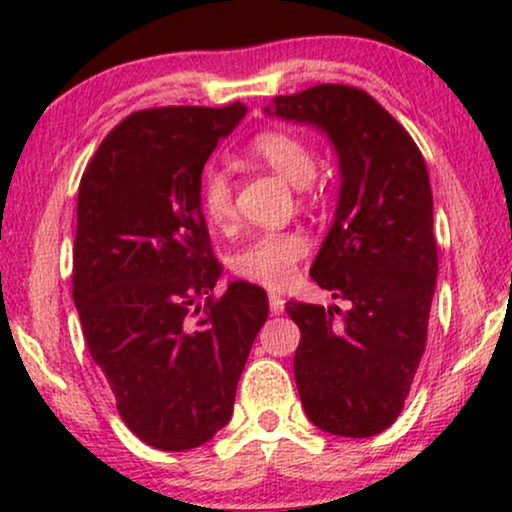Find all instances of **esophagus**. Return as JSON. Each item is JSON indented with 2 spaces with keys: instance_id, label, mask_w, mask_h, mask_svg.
Listing matches in <instances>:
<instances>
[{
  "instance_id": "1",
  "label": "esophagus",
  "mask_w": 512,
  "mask_h": 512,
  "mask_svg": "<svg viewBox=\"0 0 512 512\" xmlns=\"http://www.w3.org/2000/svg\"><path fill=\"white\" fill-rule=\"evenodd\" d=\"M269 310H272L274 315L284 313V298L276 296V293H269Z\"/></svg>"
}]
</instances>
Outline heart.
I'll list each match as a JSON object with an SVG mask.
<instances>
[{
    "label": "heart",
    "mask_w": 512,
    "mask_h": 512,
    "mask_svg": "<svg viewBox=\"0 0 512 512\" xmlns=\"http://www.w3.org/2000/svg\"><path fill=\"white\" fill-rule=\"evenodd\" d=\"M250 154L272 168L293 187H305L315 178V154L298 134L269 129L257 134ZM199 207L211 226L226 228L236 221L233 180L226 170H207L199 182ZM308 252V240L298 231H267L250 238L231 257V269L238 279L264 289H284L296 276L298 262Z\"/></svg>",
    "instance_id": "heart-1"
}]
</instances>
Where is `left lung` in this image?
<instances>
[{"mask_svg":"<svg viewBox=\"0 0 512 512\" xmlns=\"http://www.w3.org/2000/svg\"><path fill=\"white\" fill-rule=\"evenodd\" d=\"M264 113L322 129L342 173L337 214L310 276L351 308L286 303L301 327L298 395L322 431L375 436L404 409L426 349L438 274L426 161L361 88L317 84L272 98Z\"/></svg>","mask_w":512,"mask_h":512,"instance_id":"1","label":"left lung"}]
</instances>
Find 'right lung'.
Segmentation results:
<instances>
[{
  "label": "right lung",
  "instance_id": "obj_1",
  "mask_svg": "<svg viewBox=\"0 0 512 512\" xmlns=\"http://www.w3.org/2000/svg\"><path fill=\"white\" fill-rule=\"evenodd\" d=\"M245 117L166 105L132 113L81 175L72 296L91 358L129 431L158 450L199 448L228 424L267 293L233 281L199 207L202 170Z\"/></svg>",
  "mask_w": 512,
  "mask_h": 512
}]
</instances>
